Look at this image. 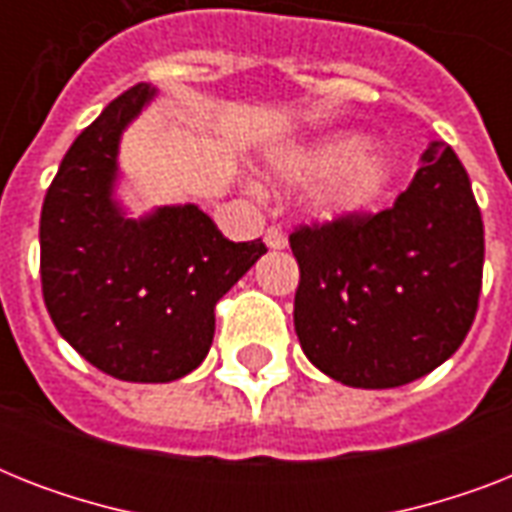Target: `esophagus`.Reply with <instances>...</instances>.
Returning <instances> with one entry per match:
<instances>
[{
    "mask_svg": "<svg viewBox=\"0 0 512 512\" xmlns=\"http://www.w3.org/2000/svg\"><path fill=\"white\" fill-rule=\"evenodd\" d=\"M265 244H268L271 249L287 247V236H284V231H281L279 225H271V228L265 231Z\"/></svg>",
    "mask_w": 512,
    "mask_h": 512,
    "instance_id": "esophagus-1",
    "label": "esophagus"
}]
</instances>
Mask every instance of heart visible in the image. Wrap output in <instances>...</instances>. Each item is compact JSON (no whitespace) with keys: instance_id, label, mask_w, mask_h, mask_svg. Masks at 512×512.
I'll return each instance as SVG.
<instances>
[{"instance_id":"obj_1","label":"heart","mask_w":512,"mask_h":512,"mask_svg":"<svg viewBox=\"0 0 512 512\" xmlns=\"http://www.w3.org/2000/svg\"><path fill=\"white\" fill-rule=\"evenodd\" d=\"M273 170L287 183H316L313 207L324 217H348L369 209L390 175L385 156L361 146L353 135L292 148L273 162Z\"/></svg>"}]
</instances>
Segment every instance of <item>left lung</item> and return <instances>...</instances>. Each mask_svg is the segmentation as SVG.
I'll list each match as a JSON object with an SVG mask.
<instances>
[{
  "mask_svg": "<svg viewBox=\"0 0 512 512\" xmlns=\"http://www.w3.org/2000/svg\"><path fill=\"white\" fill-rule=\"evenodd\" d=\"M295 332L313 366L350 388L425 377L473 327L484 220L449 146L430 143L396 204L297 225Z\"/></svg>",
  "mask_w": 512,
  "mask_h": 512,
  "instance_id": "obj_1",
  "label": "left lung"
}]
</instances>
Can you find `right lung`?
<instances>
[{"label": "right lung", "mask_w": 512, "mask_h": 512, "mask_svg": "<svg viewBox=\"0 0 512 512\" xmlns=\"http://www.w3.org/2000/svg\"><path fill=\"white\" fill-rule=\"evenodd\" d=\"M154 90L135 84L71 143L39 220L42 295L68 345L127 382L193 372L215 337L217 300L265 255L228 241L196 204L130 220L114 201L122 130Z\"/></svg>", "instance_id": "1"}]
</instances>
